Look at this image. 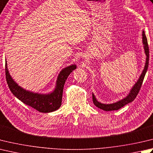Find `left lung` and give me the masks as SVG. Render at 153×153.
<instances>
[{"label":"left lung","instance_id":"8db88e82","mask_svg":"<svg viewBox=\"0 0 153 153\" xmlns=\"http://www.w3.org/2000/svg\"><path fill=\"white\" fill-rule=\"evenodd\" d=\"M142 39H143V47H144V50L145 53L146 55V61H145V65L144 69L142 71L141 74H140V77H139L138 80L137 81V82L134 83L133 88H131L128 94L125 98L122 99V100L117 101L115 103H110V104H105L102 103L98 101L97 100L96 97H95V95L93 94L92 97H93V102H94V105L98 108H100L102 110L106 111H115V110H118L121 107L125 106V105L129 103L136 98L137 94H139V91L140 89V87L142 85V83L143 82V79H144V77L145 74L146 73V71H147V69L149 67V46H148V42H147V39H146V35L145 34V31L143 30L142 33Z\"/></svg>","mask_w":153,"mask_h":153}]
</instances>
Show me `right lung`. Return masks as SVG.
Instances as JSON below:
<instances>
[{
    "instance_id": "obj_1",
    "label": "right lung",
    "mask_w": 153,
    "mask_h": 153,
    "mask_svg": "<svg viewBox=\"0 0 153 153\" xmlns=\"http://www.w3.org/2000/svg\"><path fill=\"white\" fill-rule=\"evenodd\" d=\"M76 68V64H71L62 69L57 77L54 89L48 94H39L26 90L19 85L9 73L7 59L5 60L6 78L11 92L22 102L41 113L53 112L60 107L65 82L69 75Z\"/></svg>"
}]
</instances>
